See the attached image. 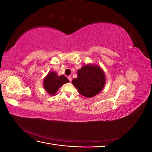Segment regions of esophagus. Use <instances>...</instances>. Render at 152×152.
Masks as SVG:
<instances>
[{
	"instance_id": "obj_1",
	"label": "esophagus",
	"mask_w": 152,
	"mask_h": 152,
	"mask_svg": "<svg viewBox=\"0 0 152 152\" xmlns=\"http://www.w3.org/2000/svg\"><path fill=\"white\" fill-rule=\"evenodd\" d=\"M68 80H70V82H72V77H70V76L68 77Z\"/></svg>"
}]
</instances>
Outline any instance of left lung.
<instances>
[{
	"instance_id": "obj_1",
	"label": "left lung",
	"mask_w": 152,
	"mask_h": 152,
	"mask_svg": "<svg viewBox=\"0 0 152 152\" xmlns=\"http://www.w3.org/2000/svg\"><path fill=\"white\" fill-rule=\"evenodd\" d=\"M106 76L103 69L95 64H87L77 70V78L72 84L84 97L93 98L99 94L104 87Z\"/></svg>"
}]
</instances>
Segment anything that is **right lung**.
<instances>
[{"instance_id": "obj_1", "label": "right lung", "mask_w": 152, "mask_h": 152, "mask_svg": "<svg viewBox=\"0 0 152 152\" xmlns=\"http://www.w3.org/2000/svg\"><path fill=\"white\" fill-rule=\"evenodd\" d=\"M69 82L65 75H58L56 72L50 71L44 79L43 86L50 96H54L56 94L59 87Z\"/></svg>"}]
</instances>
